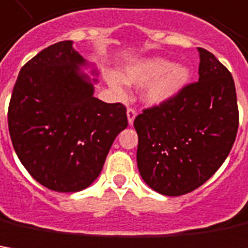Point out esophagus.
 Returning a JSON list of instances; mask_svg holds the SVG:
<instances>
[{
  "label": "esophagus",
  "instance_id": "esophagus-1",
  "mask_svg": "<svg viewBox=\"0 0 248 248\" xmlns=\"http://www.w3.org/2000/svg\"><path fill=\"white\" fill-rule=\"evenodd\" d=\"M127 117H128V123H129V125H132V124H134V120H135V117H136V110L134 109V108H128Z\"/></svg>",
  "mask_w": 248,
  "mask_h": 248
}]
</instances>
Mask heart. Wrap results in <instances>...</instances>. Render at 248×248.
Segmentation results:
<instances>
[{"instance_id":"obj_1","label":"heart","mask_w":248,"mask_h":248,"mask_svg":"<svg viewBox=\"0 0 248 248\" xmlns=\"http://www.w3.org/2000/svg\"><path fill=\"white\" fill-rule=\"evenodd\" d=\"M190 68L173 65L162 57H150L124 66L121 75L108 74L109 86L117 94L124 93V83L144 86L143 99L150 105H161L170 101L190 80Z\"/></svg>"}]
</instances>
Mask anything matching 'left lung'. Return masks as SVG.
Wrapping results in <instances>:
<instances>
[{
	"label": "left lung",
	"mask_w": 248,
	"mask_h": 248,
	"mask_svg": "<svg viewBox=\"0 0 248 248\" xmlns=\"http://www.w3.org/2000/svg\"><path fill=\"white\" fill-rule=\"evenodd\" d=\"M199 80L136 116V161L146 184L179 197L213 176L236 139L239 127L233 78L210 51L198 47Z\"/></svg>",
	"instance_id": "obj_1"
}]
</instances>
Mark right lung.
<instances>
[{"mask_svg":"<svg viewBox=\"0 0 248 248\" xmlns=\"http://www.w3.org/2000/svg\"><path fill=\"white\" fill-rule=\"evenodd\" d=\"M86 60L62 41L20 69L8 109L13 149L46 188L78 192L97 179L113 140L128 125L127 109L94 97L81 72Z\"/></svg>","mask_w":248,"mask_h":248,"instance_id":"add662e5","label":"right lung"}]
</instances>
